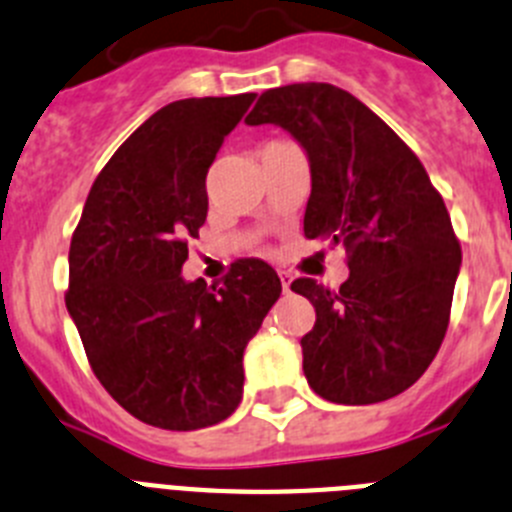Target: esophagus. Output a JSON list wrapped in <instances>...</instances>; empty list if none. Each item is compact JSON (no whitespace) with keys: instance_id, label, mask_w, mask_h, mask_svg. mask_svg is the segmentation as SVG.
Segmentation results:
<instances>
[{"instance_id":"esophagus-1","label":"esophagus","mask_w":512,"mask_h":512,"mask_svg":"<svg viewBox=\"0 0 512 512\" xmlns=\"http://www.w3.org/2000/svg\"><path fill=\"white\" fill-rule=\"evenodd\" d=\"M279 279H282L284 292H289V289H292V274H289V271H279Z\"/></svg>"}]
</instances>
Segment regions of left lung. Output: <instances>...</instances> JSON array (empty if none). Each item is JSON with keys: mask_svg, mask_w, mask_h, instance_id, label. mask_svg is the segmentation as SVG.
Segmentation results:
<instances>
[{"mask_svg": "<svg viewBox=\"0 0 512 512\" xmlns=\"http://www.w3.org/2000/svg\"><path fill=\"white\" fill-rule=\"evenodd\" d=\"M248 125H279L310 164L305 235L343 243L348 279H297L315 307L302 338L307 384L338 405H372L420 379L449 328L461 246L441 194L395 130L333 84L259 97Z\"/></svg>", "mask_w": 512, "mask_h": 512, "instance_id": "left-lung-1", "label": "left lung"}]
</instances>
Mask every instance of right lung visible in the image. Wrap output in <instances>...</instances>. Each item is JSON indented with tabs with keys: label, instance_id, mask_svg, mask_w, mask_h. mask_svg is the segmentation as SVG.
<instances>
[{
	"label": "right lung",
	"instance_id": "1",
	"mask_svg": "<svg viewBox=\"0 0 512 512\" xmlns=\"http://www.w3.org/2000/svg\"><path fill=\"white\" fill-rule=\"evenodd\" d=\"M256 94L179 99L148 117L97 176L71 238L66 307L102 387L138 420L197 431L235 413L243 351L282 295L261 259L223 284L187 282L205 179Z\"/></svg>",
	"mask_w": 512,
	"mask_h": 512
}]
</instances>
